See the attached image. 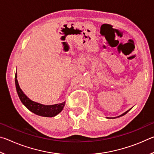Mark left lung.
<instances>
[{
	"label": "left lung",
	"instance_id": "left-lung-1",
	"mask_svg": "<svg viewBox=\"0 0 154 154\" xmlns=\"http://www.w3.org/2000/svg\"><path fill=\"white\" fill-rule=\"evenodd\" d=\"M130 109H129V110H128L127 111H126V112H125V113H122V115H120V116H118V117H116V118H119V117H121V116H124V115H125V114H126L127 113H128V112L130 110ZM116 118V117H115V118Z\"/></svg>",
	"mask_w": 154,
	"mask_h": 154
}]
</instances>
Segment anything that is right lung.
Wrapping results in <instances>:
<instances>
[{
	"mask_svg": "<svg viewBox=\"0 0 154 154\" xmlns=\"http://www.w3.org/2000/svg\"><path fill=\"white\" fill-rule=\"evenodd\" d=\"M17 71L15 73V87H16V90L17 92L18 96L20 99L21 102L31 112H32L37 116H43V117H48V118H51L54 117L60 113L63 109L65 101L63 103L55 104L52 105H45L43 104L35 102L28 97L25 94L24 92L21 89L19 83H18L17 79Z\"/></svg>",
	"mask_w": 154,
	"mask_h": 154,
	"instance_id": "right-lung-1",
	"label": "right lung"
}]
</instances>
